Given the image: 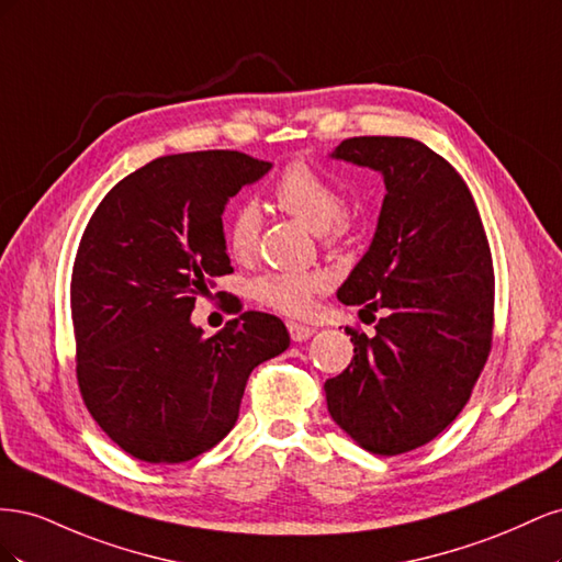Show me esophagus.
Returning a JSON list of instances; mask_svg holds the SVG:
<instances>
[{
    "label": "esophagus",
    "mask_w": 562,
    "mask_h": 562,
    "mask_svg": "<svg viewBox=\"0 0 562 562\" xmlns=\"http://www.w3.org/2000/svg\"><path fill=\"white\" fill-rule=\"evenodd\" d=\"M285 326L293 337V342H304V339H310L316 333L312 326H304V323H297V321H288Z\"/></svg>",
    "instance_id": "1"
}]
</instances>
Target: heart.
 Returning a JSON list of instances; mask_svg holds the SVG:
<instances>
[{"mask_svg":"<svg viewBox=\"0 0 562 562\" xmlns=\"http://www.w3.org/2000/svg\"><path fill=\"white\" fill-rule=\"evenodd\" d=\"M274 201L283 213L293 215L312 232H318L321 241L326 246L342 241V236L349 229L342 192L307 161H293L283 168L274 184ZM258 239L260 211L255 203H241L227 217V252L234 260L246 262L258 250ZM328 285V274L316 269L265 271L258 279H252L250 295L269 310L288 316H302L312 310L314 297L326 291Z\"/></svg>","mask_w":562,"mask_h":562,"instance_id":"obj_1","label":"heart"}]
</instances>
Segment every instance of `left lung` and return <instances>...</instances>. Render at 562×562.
Wrapping results in <instances>:
<instances>
[{
    "mask_svg": "<svg viewBox=\"0 0 562 562\" xmlns=\"http://www.w3.org/2000/svg\"><path fill=\"white\" fill-rule=\"evenodd\" d=\"M333 157L384 178L375 239L337 291L384 316L372 337L347 328L353 359L323 389L339 429L394 457L434 440L471 398L492 349L495 269L467 182L434 149L361 135Z\"/></svg>",
    "mask_w": 562,
    "mask_h": 562,
    "instance_id": "8db88e82",
    "label": "left lung"
}]
</instances>
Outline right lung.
<instances>
[{"instance_id": "add662e5", "label": "right lung", "mask_w": 562, "mask_h": 562, "mask_svg": "<svg viewBox=\"0 0 562 562\" xmlns=\"http://www.w3.org/2000/svg\"><path fill=\"white\" fill-rule=\"evenodd\" d=\"M269 168L232 149L159 157L116 182L83 229L70 283L77 382L98 427L140 462L217 446L252 368L291 345L262 312L239 307L213 337L190 321L211 279L234 271L225 203Z\"/></svg>"}]
</instances>
